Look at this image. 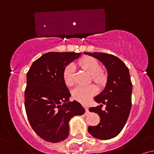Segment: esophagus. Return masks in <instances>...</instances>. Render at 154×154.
Listing matches in <instances>:
<instances>
[{
  "mask_svg": "<svg viewBox=\"0 0 154 154\" xmlns=\"http://www.w3.org/2000/svg\"><path fill=\"white\" fill-rule=\"evenodd\" d=\"M89 110H88V107H85V115H88V114H89Z\"/></svg>",
  "mask_w": 154,
  "mask_h": 154,
  "instance_id": "obj_1",
  "label": "esophagus"
}]
</instances>
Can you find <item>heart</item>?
I'll list each match as a JSON object with an SVG mask.
<instances>
[{"instance_id": "obj_1", "label": "heart", "mask_w": 154, "mask_h": 154, "mask_svg": "<svg viewBox=\"0 0 154 154\" xmlns=\"http://www.w3.org/2000/svg\"><path fill=\"white\" fill-rule=\"evenodd\" d=\"M80 65L91 74L92 78L95 82L100 83L103 81L104 76L98 70L99 63L96 59L91 57H85L80 61ZM75 65L69 63L65 67L63 71V80L67 86H72L75 84ZM97 92V88L93 85L86 86H78L72 90V95L74 99L81 103H87Z\"/></svg>"}]
</instances>
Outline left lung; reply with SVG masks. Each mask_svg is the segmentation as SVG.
<instances>
[{
  "instance_id": "obj_1",
  "label": "left lung",
  "mask_w": 154,
  "mask_h": 154,
  "mask_svg": "<svg viewBox=\"0 0 154 154\" xmlns=\"http://www.w3.org/2000/svg\"><path fill=\"white\" fill-rule=\"evenodd\" d=\"M84 54L99 60L108 73L103 91L94 98L100 105L89 109L90 111L99 115L100 122L96 126L88 127V132L95 138H113L125 127L131 109L132 85L129 69L121 59L114 55L98 52ZM103 104L106 105L104 110L102 109Z\"/></svg>"
}]
</instances>
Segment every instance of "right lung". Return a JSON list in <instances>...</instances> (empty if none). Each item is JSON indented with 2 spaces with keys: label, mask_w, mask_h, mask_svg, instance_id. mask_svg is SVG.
<instances>
[{
  "label": "right lung",
  "mask_w": 154,
  "mask_h": 154,
  "mask_svg": "<svg viewBox=\"0 0 154 154\" xmlns=\"http://www.w3.org/2000/svg\"><path fill=\"white\" fill-rule=\"evenodd\" d=\"M81 53L49 52L32 63L26 74L24 105L32 128L44 140L59 143L69 136V122L84 108L71 96L63 71Z\"/></svg>",
  "instance_id": "right-lung-1"
}]
</instances>
